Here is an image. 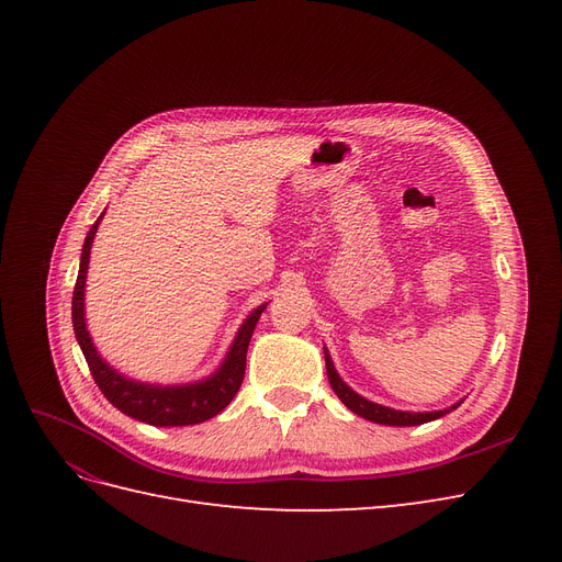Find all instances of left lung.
Returning <instances> with one entry per match:
<instances>
[{
	"label": "left lung",
	"mask_w": 562,
	"mask_h": 562,
	"mask_svg": "<svg viewBox=\"0 0 562 562\" xmlns=\"http://www.w3.org/2000/svg\"><path fill=\"white\" fill-rule=\"evenodd\" d=\"M323 353H326V372H328V380H330V386H333V391L337 394V398L342 401L351 413H356V415L363 417V419L375 422V424H389V427H417V424L434 422L438 417L448 415L450 411H454L459 403H462V401H459V403L446 407V411H436V413H403V411H394V407L372 403V401L356 394V391L351 386H347L342 382V378L337 375V370L333 366V359H330V353H328L326 347H323Z\"/></svg>",
	"instance_id": "1"
}]
</instances>
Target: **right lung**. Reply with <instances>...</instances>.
<instances>
[{
  "instance_id": "1",
  "label": "right lung",
  "mask_w": 562,
  "mask_h": 562,
  "mask_svg": "<svg viewBox=\"0 0 562 562\" xmlns=\"http://www.w3.org/2000/svg\"><path fill=\"white\" fill-rule=\"evenodd\" d=\"M103 215L95 220L93 227L87 234V239H83L79 274L75 283V295H72L75 335L98 389L103 391L105 398L116 407V411H122L124 415L138 422L151 424V427H190V424H201L215 417L220 411H225V407L232 403L236 391H239L244 382L246 351L250 345L252 330L258 326L260 314L265 312L267 304H260L258 310H252L248 314L244 326L234 337L223 366H220L206 380L192 382V384L161 386V384H149V382H135L122 375V372H116L93 347V339L87 330V316H83V288H87L89 255H91V244L95 239V232Z\"/></svg>"
}]
</instances>
